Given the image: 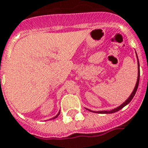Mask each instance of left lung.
Returning <instances> with one entry per match:
<instances>
[{"mask_svg": "<svg viewBox=\"0 0 148 148\" xmlns=\"http://www.w3.org/2000/svg\"><path fill=\"white\" fill-rule=\"evenodd\" d=\"M138 58V57H137ZM138 66H139V73H138V79H137V82H136V85H135V87L134 89V90L133 92L132 93V95L131 96L128 98L126 101H125L124 103H123L122 105H120L119 106H118L117 108H115V109H114V110H109V111H107V110H103V111H98V113L99 114H111V113H114V112H116V111H119V110H121L123 107H124L126 105H127L128 103H130L131 101L133 99V97L135 96V93L137 91V89H138V86H139V60H138ZM92 112H94V111H92Z\"/></svg>", "mask_w": 148, "mask_h": 148, "instance_id": "8db88e82", "label": "left lung"}]
</instances>
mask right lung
Masks as SVG:
<instances>
[{
	"mask_svg": "<svg viewBox=\"0 0 148 148\" xmlns=\"http://www.w3.org/2000/svg\"><path fill=\"white\" fill-rule=\"evenodd\" d=\"M60 114V112H59V113H58V114H57L56 116H55V117L53 118V119H55V118H57V117H58V114Z\"/></svg>",
	"mask_w": 148,
	"mask_h": 148,
	"instance_id": "1",
	"label": "right lung"
}]
</instances>
